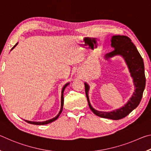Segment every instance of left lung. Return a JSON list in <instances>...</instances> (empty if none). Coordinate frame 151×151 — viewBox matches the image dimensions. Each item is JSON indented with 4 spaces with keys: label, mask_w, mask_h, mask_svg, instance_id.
I'll use <instances>...</instances> for the list:
<instances>
[{
    "label": "left lung",
    "mask_w": 151,
    "mask_h": 151,
    "mask_svg": "<svg viewBox=\"0 0 151 151\" xmlns=\"http://www.w3.org/2000/svg\"><path fill=\"white\" fill-rule=\"evenodd\" d=\"M111 47H113L114 50L111 52L107 53L105 55V58L108 59L109 58L117 55L123 57L129 66L131 76L133 78L134 85L135 86L134 93L124 106L116 111L109 112L98 111L92 107L88 96L89 86L86 83H85V93L88 106L96 115L104 119L119 120L127 116L139 104L142 97L143 91L145 88L146 77L145 75V67L142 58L137 47L131 42L130 38L124 35L113 36L111 39Z\"/></svg>",
    "instance_id": "obj_1"
}]
</instances>
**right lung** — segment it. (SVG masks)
I'll list each match as a JSON object with an SVG mask.
<instances>
[{
	"mask_svg": "<svg viewBox=\"0 0 151 151\" xmlns=\"http://www.w3.org/2000/svg\"><path fill=\"white\" fill-rule=\"evenodd\" d=\"M17 45V43L16 45H15L13 47H12V48H11V50L12 49H13V48L16 47V45ZM68 85V83H67L66 84V85H65V86H64L63 87V90H62V95H61V108H60V112H59V113H58L57 115V116H55V118H53V119H50V120H48V121H43V122H33V121H26V120H24L25 121H26L27 122H28V123H29V124H37V125H41V124H48V123H50V122H53V121H56V120H57V119H58V117L59 116V115L60 114V113H61V112L63 111V104H64V97H63V92H64V91H65V88H66V86H67Z\"/></svg>",
	"mask_w": 151,
	"mask_h": 151,
	"instance_id": "right-lung-1",
	"label": "right lung"
}]
</instances>
